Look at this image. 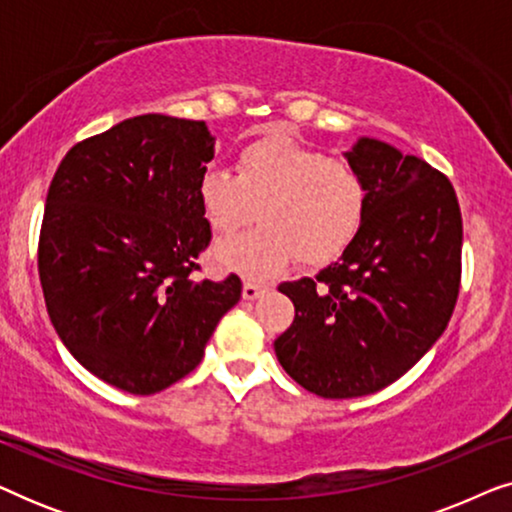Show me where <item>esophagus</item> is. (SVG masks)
I'll use <instances>...</instances> for the list:
<instances>
[{
  "label": "esophagus",
  "instance_id": "esophagus-1",
  "mask_svg": "<svg viewBox=\"0 0 512 512\" xmlns=\"http://www.w3.org/2000/svg\"><path fill=\"white\" fill-rule=\"evenodd\" d=\"M265 291H268V286H265V284L244 282V286H242V298H244V300H256L258 296H263Z\"/></svg>",
  "mask_w": 512,
  "mask_h": 512
}]
</instances>
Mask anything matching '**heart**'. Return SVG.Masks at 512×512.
<instances>
[{
	"label": "heart",
	"instance_id": "b5f03b06",
	"mask_svg": "<svg viewBox=\"0 0 512 512\" xmlns=\"http://www.w3.org/2000/svg\"><path fill=\"white\" fill-rule=\"evenodd\" d=\"M235 174L202 170L195 193L214 235L247 228L256 212L265 226L214 249L226 272L265 279L298 258L321 268L345 254L366 219V184L352 165L328 158L286 132L242 146Z\"/></svg>",
	"mask_w": 512,
	"mask_h": 512
}]
</instances>
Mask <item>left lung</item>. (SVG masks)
Here are the masks:
<instances>
[{"label":"left lung","mask_w":512,"mask_h":512,"mask_svg":"<svg viewBox=\"0 0 512 512\" xmlns=\"http://www.w3.org/2000/svg\"><path fill=\"white\" fill-rule=\"evenodd\" d=\"M345 158L368 195L359 237L314 279L279 286L296 319L275 340L277 359L324 398L375 394L408 373L447 328L461 279L450 179L373 137Z\"/></svg>","instance_id":"obj_1"}]
</instances>
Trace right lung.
Segmentation results:
<instances>
[{
  "instance_id": "1",
  "label": "right lung",
  "mask_w": 512,
  "mask_h": 512,
  "mask_svg": "<svg viewBox=\"0 0 512 512\" xmlns=\"http://www.w3.org/2000/svg\"><path fill=\"white\" fill-rule=\"evenodd\" d=\"M205 121L144 114L69 149L46 195L39 279L76 361L149 396L202 361L242 282H195L207 249L198 179L214 158Z\"/></svg>"
}]
</instances>
